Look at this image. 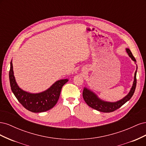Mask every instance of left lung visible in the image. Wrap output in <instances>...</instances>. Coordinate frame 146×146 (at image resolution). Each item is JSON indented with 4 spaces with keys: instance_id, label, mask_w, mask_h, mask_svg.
<instances>
[{
    "instance_id": "obj_1",
    "label": "left lung",
    "mask_w": 146,
    "mask_h": 146,
    "mask_svg": "<svg viewBox=\"0 0 146 146\" xmlns=\"http://www.w3.org/2000/svg\"><path fill=\"white\" fill-rule=\"evenodd\" d=\"M126 51L128 55L131 58V60L136 63V59L135 58L133 55H132V53L131 52L129 48H127ZM136 72L137 68L135 73L133 86H132L129 93L125 97H124L122 99L117 101L116 102H105L100 99L98 96L94 94L93 92H92L91 90L87 89L86 88H84L83 91V98L84 100L85 101V102L88 106L98 110L99 111L103 113H110L115 111V110L121 107L123 104H125L127 101H129L131 98V97L133 96L136 86Z\"/></svg>"
}]
</instances>
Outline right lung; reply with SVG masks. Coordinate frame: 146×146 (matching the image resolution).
<instances>
[{"mask_svg":"<svg viewBox=\"0 0 146 146\" xmlns=\"http://www.w3.org/2000/svg\"><path fill=\"white\" fill-rule=\"evenodd\" d=\"M9 78L11 91L17 100L25 108L33 113L44 112L54 107L59 99L61 88L68 82V79L56 81L48 89L40 93L32 94L24 91L16 82L12 61L10 63Z\"/></svg>","mask_w":146,"mask_h":146,"instance_id":"1","label":"right lung"}]
</instances>
